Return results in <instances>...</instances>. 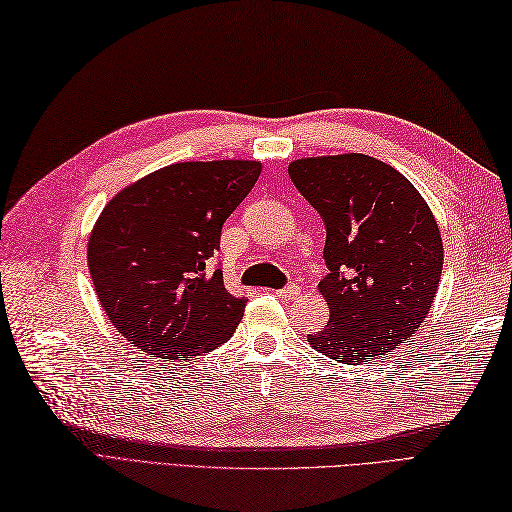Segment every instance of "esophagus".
Listing matches in <instances>:
<instances>
[{
    "mask_svg": "<svg viewBox=\"0 0 512 512\" xmlns=\"http://www.w3.org/2000/svg\"><path fill=\"white\" fill-rule=\"evenodd\" d=\"M274 294H276L278 298H283V300H291V298H298V296H300V287H298V285H289V287H285V289L274 291Z\"/></svg>",
    "mask_w": 512,
    "mask_h": 512,
    "instance_id": "obj_1",
    "label": "esophagus"
}]
</instances>
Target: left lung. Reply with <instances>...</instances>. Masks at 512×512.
Segmentation results:
<instances>
[{
	"label": "left lung",
	"instance_id": "8db88e82",
	"mask_svg": "<svg viewBox=\"0 0 512 512\" xmlns=\"http://www.w3.org/2000/svg\"><path fill=\"white\" fill-rule=\"evenodd\" d=\"M327 227L329 322L307 338L322 356L369 364L411 340L440 289L444 245L429 203L389 163L347 152L289 163Z\"/></svg>",
	"mask_w": 512,
	"mask_h": 512
}]
</instances>
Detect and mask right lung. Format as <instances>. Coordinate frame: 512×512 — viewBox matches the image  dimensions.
I'll list each match as a JSON object with an SVG mask.
<instances>
[{
    "label": "right lung",
    "instance_id": "obj_1",
    "mask_svg": "<svg viewBox=\"0 0 512 512\" xmlns=\"http://www.w3.org/2000/svg\"><path fill=\"white\" fill-rule=\"evenodd\" d=\"M260 170L247 159L172 163L103 207L88 238V269L108 320L134 347L181 362L232 336L245 300L225 289L212 256Z\"/></svg>",
    "mask_w": 512,
    "mask_h": 512
}]
</instances>
